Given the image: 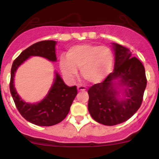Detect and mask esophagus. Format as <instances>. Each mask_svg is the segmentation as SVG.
<instances>
[{"instance_id": "obj_1", "label": "esophagus", "mask_w": 159, "mask_h": 159, "mask_svg": "<svg viewBox=\"0 0 159 159\" xmlns=\"http://www.w3.org/2000/svg\"><path fill=\"white\" fill-rule=\"evenodd\" d=\"M86 90H87V88H86V86H84V85L81 84V85H78V91H86Z\"/></svg>"}]
</instances>
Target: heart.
<instances>
[{
  "label": "heart",
  "instance_id": "1",
  "mask_svg": "<svg viewBox=\"0 0 159 159\" xmlns=\"http://www.w3.org/2000/svg\"><path fill=\"white\" fill-rule=\"evenodd\" d=\"M113 54L107 46L84 43L68 49L67 58L60 59V68L65 76L71 78L77 75V68L86 81L98 83L111 72Z\"/></svg>",
  "mask_w": 159,
  "mask_h": 159
}]
</instances>
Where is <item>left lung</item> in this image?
I'll return each instance as SVG.
<instances>
[{"label":"left lung","instance_id":"left-lung-1","mask_svg":"<svg viewBox=\"0 0 159 159\" xmlns=\"http://www.w3.org/2000/svg\"><path fill=\"white\" fill-rule=\"evenodd\" d=\"M114 70L101 83L88 89V111L95 121L106 126H114L129 119L142 104L147 79L143 65L132 57L128 49L113 43ZM119 79L125 87V98L120 100L114 80Z\"/></svg>","mask_w":159,"mask_h":159}]
</instances>
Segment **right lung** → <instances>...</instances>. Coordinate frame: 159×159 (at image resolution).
<instances>
[{"mask_svg":"<svg viewBox=\"0 0 159 159\" xmlns=\"http://www.w3.org/2000/svg\"><path fill=\"white\" fill-rule=\"evenodd\" d=\"M56 41L44 40L23 50L13 61L11 72L10 91L15 105L21 116L37 126H50L62 121L68 115L75 98L78 93L76 86L68 87L57 73L54 84L47 96L38 103H27L20 98L13 85V77L17 68L30 56H41L56 61Z\"/></svg>","mask_w":159,"mask_h":159,"instance_id":"1","label":"right lung"}]
</instances>
